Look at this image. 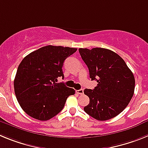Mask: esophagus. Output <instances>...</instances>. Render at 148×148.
<instances>
[{"label": "esophagus", "mask_w": 148, "mask_h": 148, "mask_svg": "<svg viewBox=\"0 0 148 148\" xmlns=\"http://www.w3.org/2000/svg\"><path fill=\"white\" fill-rule=\"evenodd\" d=\"M76 93L78 94H80V95H82V94L84 93V90H76Z\"/></svg>", "instance_id": "esophagus-1"}]
</instances>
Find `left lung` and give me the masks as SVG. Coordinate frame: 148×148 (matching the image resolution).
Masks as SVG:
<instances>
[{
	"instance_id": "8db88e82",
	"label": "left lung",
	"mask_w": 148,
	"mask_h": 148,
	"mask_svg": "<svg viewBox=\"0 0 148 148\" xmlns=\"http://www.w3.org/2000/svg\"><path fill=\"white\" fill-rule=\"evenodd\" d=\"M82 60L89 69L91 80L97 82L93 90L84 92L90 103L84 110L92 118L106 121L125 109L135 89V78L125 61L113 51L104 48H80Z\"/></svg>"
}]
</instances>
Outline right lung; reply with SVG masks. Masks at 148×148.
Masks as SVG:
<instances>
[{
  "label": "right lung",
  "instance_id": "right-lung-1",
  "mask_svg": "<svg viewBox=\"0 0 148 148\" xmlns=\"http://www.w3.org/2000/svg\"><path fill=\"white\" fill-rule=\"evenodd\" d=\"M76 48L48 45L27 55L19 64L14 80L17 100L27 114L40 121H47L59 113L66 99L75 90L56 83L64 74L65 59Z\"/></svg>",
  "mask_w": 148,
  "mask_h": 148
}]
</instances>
